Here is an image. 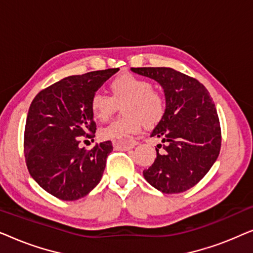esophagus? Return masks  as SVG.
I'll return each mask as SVG.
<instances>
[{
  "label": "esophagus",
  "mask_w": 253,
  "mask_h": 253,
  "mask_svg": "<svg viewBox=\"0 0 253 253\" xmlns=\"http://www.w3.org/2000/svg\"><path fill=\"white\" fill-rule=\"evenodd\" d=\"M136 141L133 139H126L123 141H113V146L116 151H129L136 146Z\"/></svg>",
  "instance_id": "1"
}]
</instances>
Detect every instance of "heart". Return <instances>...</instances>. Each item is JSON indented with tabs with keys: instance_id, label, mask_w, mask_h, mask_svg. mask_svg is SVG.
<instances>
[{
	"instance_id": "heart-1",
	"label": "heart",
	"mask_w": 253,
	"mask_h": 253,
	"mask_svg": "<svg viewBox=\"0 0 253 253\" xmlns=\"http://www.w3.org/2000/svg\"><path fill=\"white\" fill-rule=\"evenodd\" d=\"M110 95L95 92L89 101L92 116L99 122H106L119 107L124 116L99 130L102 140L123 141L131 134L145 127L157 126L167 112V100L160 91L153 88L148 79L132 74H121L109 83Z\"/></svg>"
}]
</instances>
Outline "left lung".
<instances>
[{
	"label": "left lung",
	"mask_w": 253,
	"mask_h": 253,
	"mask_svg": "<svg viewBox=\"0 0 253 253\" xmlns=\"http://www.w3.org/2000/svg\"><path fill=\"white\" fill-rule=\"evenodd\" d=\"M131 70L157 81L167 100L164 120L151 134L164 144L155 148L157 158L143 171L144 177L164 193L184 192L209 172L219 157L221 127L215 105L202 83L174 69Z\"/></svg>",
	"instance_id": "obj_1"
}]
</instances>
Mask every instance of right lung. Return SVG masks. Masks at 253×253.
I'll return each instance as SVG.
<instances>
[{
	"mask_svg": "<svg viewBox=\"0 0 253 253\" xmlns=\"http://www.w3.org/2000/svg\"><path fill=\"white\" fill-rule=\"evenodd\" d=\"M119 68L69 76L40 91L31 103L24 132V154L31 176L48 193L77 200L98 185L113 151L112 141L91 150L79 147L94 137L89 101ZM87 141V140H85Z\"/></svg>",
	"mask_w": 253,
	"mask_h": 253,
	"instance_id": "right-lung-1",
	"label": "right lung"
}]
</instances>
